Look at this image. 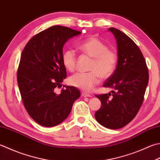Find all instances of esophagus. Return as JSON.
I'll use <instances>...</instances> for the list:
<instances>
[{"label":"esophagus","instance_id":"34e87169","mask_svg":"<svg viewBox=\"0 0 160 160\" xmlns=\"http://www.w3.org/2000/svg\"><path fill=\"white\" fill-rule=\"evenodd\" d=\"M82 96L83 97H92V95H90L89 93H86V92H82Z\"/></svg>","mask_w":160,"mask_h":160}]
</instances>
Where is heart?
<instances>
[{
  "mask_svg": "<svg viewBox=\"0 0 160 160\" xmlns=\"http://www.w3.org/2000/svg\"><path fill=\"white\" fill-rule=\"evenodd\" d=\"M83 54L93 58L89 73H78L71 76L68 82L77 88L89 92L100 82V76L103 79L110 77L117 64V55L108 46L96 37H91L78 46ZM62 64L68 71H73L76 66V55L72 49H68L62 54Z\"/></svg>",
  "mask_w": 160,
  "mask_h": 160,
  "instance_id": "b5f03b06",
  "label": "heart"
}]
</instances>
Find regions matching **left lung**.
<instances>
[{"label":"left lung","mask_w":160,"mask_h":160,"mask_svg":"<svg viewBox=\"0 0 160 160\" xmlns=\"http://www.w3.org/2000/svg\"><path fill=\"white\" fill-rule=\"evenodd\" d=\"M108 30L117 41L118 62L103 87L114 90L96 95L102 106L95 118L101 126L115 130L126 126L138 113L148 83V70L142 51L129 37L117 28Z\"/></svg>","instance_id":"obj_1"}]
</instances>
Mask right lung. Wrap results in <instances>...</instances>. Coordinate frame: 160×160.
Masks as SVG:
<instances>
[{"label":"right lung","instance_id":"obj_1","mask_svg":"<svg viewBox=\"0 0 160 160\" xmlns=\"http://www.w3.org/2000/svg\"><path fill=\"white\" fill-rule=\"evenodd\" d=\"M81 32L55 26L34 35L25 46L17 71V82L25 108L30 117L44 127L61 123L80 96L76 87L55 92L67 78L62 64L63 46Z\"/></svg>","mask_w":160,"mask_h":160}]
</instances>
